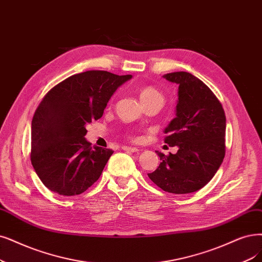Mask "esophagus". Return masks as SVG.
<instances>
[{
	"mask_svg": "<svg viewBox=\"0 0 262 262\" xmlns=\"http://www.w3.org/2000/svg\"><path fill=\"white\" fill-rule=\"evenodd\" d=\"M122 149H123L124 151H127V152H138V151H139V149H137V148L127 147V146H123Z\"/></svg>",
	"mask_w": 262,
	"mask_h": 262,
	"instance_id": "esophagus-1",
	"label": "esophagus"
}]
</instances>
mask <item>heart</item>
Listing matches in <instances>:
<instances>
[{
	"instance_id": "obj_1",
	"label": "heart",
	"mask_w": 262,
	"mask_h": 262,
	"mask_svg": "<svg viewBox=\"0 0 262 262\" xmlns=\"http://www.w3.org/2000/svg\"><path fill=\"white\" fill-rule=\"evenodd\" d=\"M139 97H140V100L143 104L147 102H150V101H153V100L164 101V97H163L162 93L153 86L142 87V89L139 91ZM127 138L130 140H134V141L139 140V136H137L136 134L127 135Z\"/></svg>"
}]
</instances>
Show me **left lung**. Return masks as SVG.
I'll return each instance as SVG.
<instances>
[{
    "label": "left lung",
    "instance_id": "obj_1",
    "mask_svg": "<svg viewBox=\"0 0 262 262\" xmlns=\"http://www.w3.org/2000/svg\"><path fill=\"white\" fill-rule=\"evenodd\" d=\"M179 85L176 118L165 128L164 142L179 149L159 151V167L148 173L162 190L175 194L195 192L210 181L226 154V114L209 87L189 72L164 75Z\"/></svg>",
    "mask_w": 262,
    "mask_h": 262
}]
</instances>
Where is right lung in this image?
<instances>
[{
	"instance_id": "right-lung-1",
	"label": "right lung",
	"mask_w": 262,
	"mask_h": 262,
	"mask_svg": "<svg viewBox=\"0 0 262 262\" xmlns=\"http://www.w3.org/2000/svg\"><path fill=\"white\" fill-rule=\"evenodd\" d=\"M130 74L91 70L55 85L37 105L31 124V163L46 188L82 194L99 179L111 149L92 147L86 125L100 119L113 93Z\"/></svg>"
}]
</instances>
